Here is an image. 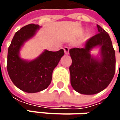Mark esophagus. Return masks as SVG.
Listing matches in <instances>:
<instances>
[{
	"mask_svg": "<svg viewBox=\"0 0 120 120\" xmlns=\"http://www.w3.org/2000/svg\"><path fill=\"white\" fill-rule=\"evenodd\" d=\"M64 53H65V54H69V47H67V46H65V47L64 48Z\"/></svg>",
	"mask_w": 120,
	"mask_h": 120,
	"instance_id": "obj_1",
	"label": "esophagus"
}]
</instances>
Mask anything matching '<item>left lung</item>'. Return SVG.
<instances>
[{
	"label": "left lung",
	"instance_id": "left-lung-1",
	"mask_svg": "<svg viewBox=\"0 0 120 120\" xmlns=\"http://www.w3.org/2000/svg\"><path fill=\"white\" fill-rule=\"evenodd\" d=\"M99 33L89 39L84 48L69 50L72 63L69 67L70 81L74 90L82 94H94L104 90L115 72V53L106 31L97 25ZM100 47V58H94L90 51Z\"/></svg>",
	"mask_w": 120,
	"mask_h": 120
}]
</instances>
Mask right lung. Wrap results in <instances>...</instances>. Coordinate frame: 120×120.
<instances>
[{
	"label": "right lung",
	"mask_w": 120,
	"mask_h": 120,
	"mask_svg": "<svg viewBox=\"0 0 120 120\" xmlns=\"http://www.w3.org/2000/svg\"><path fill=\"white\" fill-rule=\"evenodd\" d=\"M40 27L31 23L21 28L15 33L8 48L7 69L10 78L19 89L28 93L38 92L49 87L53 71L64 54L63 49L58 51L45 50L35 60L21 58V46L35 35Z\"/></svg>",
	"instance_id": "right-lung-1"
}]
</instances>
